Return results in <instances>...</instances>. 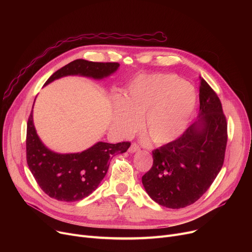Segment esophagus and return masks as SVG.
Wrapping results in <instances>:
<instances>
[{
  "label": "esophagus",
  "mask_w": 252,
  "mask_h": 252,
  "mask_svg": "<svg viewBox=\"0 0 252 252\" xmlns=\"http://www.w3.org/2000/svg\"><path fill=\"white\" fill-rule=\"evenodd\" d=\"M140 150V147L138 146V145L136 144V143H133L130 145V147L128 148V152L129 153H135V152H137V151H139Z\"/></svg>",
  "instance_id": "34e87169"
}]
</instances>
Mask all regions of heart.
Returning a JSON list of instances; mask_svg holds the SVG:
<instances>
[{
	"label": "heart",
	"mask_w": 252,
	"mask_h": 252,
	"mask_svg": "<svg viewBox=\"0 0 252 252\" xmlns=\"http://www.w3.org/2000/svg\"><path fill=\"white\" fill-rule=\"evenodd\" d=\"M194 88L175 74L140 76L118 99L115 126L123 133L135 129L138 118L149 140L158 145L177 140L187 127L196 107Z\"/></svg>",
	"instance_id": "b5f03b06"
}]
</instances>
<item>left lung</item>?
Instances as JSON below:
<instances>
[{
  "mask_svg": "<svg viewBox=\"0 0 252 252\" xmlns=\"http://www.w3.org/2000/svg\"><path fill=\"white\" fill-rule=\"evenodd\" d=\"M199 116L175 141L152 151V167L142 177L152 199L168 208L193 204L208 190L223 164L227 118L217 93L200 77Z\"/></svg>",
  "mask_w": 252,
  "mask_h": 252,
  "instance_id": "left-lung-1",
  "label": "left lung"
}]
</instances>
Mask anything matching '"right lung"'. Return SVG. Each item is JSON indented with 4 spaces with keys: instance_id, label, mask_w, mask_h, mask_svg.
I'll list each match as a JSON object with an SVG mask.
<instances>
[{
    "instance_id": "obj_1",
    "label": "right lung",
    "mask_w": 252,
    "mask_h": 252,
    "mask_svg": "<svg viewBox=\"0 0 252 252\" xmlns=\"http://www.w3.org/2000/svg\"><path fill=\"white\" fill-rule=\"evenodd\" d=\"M117 62H92L76 59L53 73L45 86L66 75H84L101 79L117 70ZM130 142L109 144L98 142L81 152L58 154L49 150L36 135L32 111L26 129V160L41 189L59 201L82 200L95 191L107 173L115 153H124Z\"/></svg>"
}]
</instances>
